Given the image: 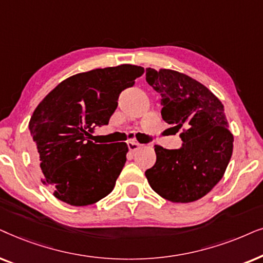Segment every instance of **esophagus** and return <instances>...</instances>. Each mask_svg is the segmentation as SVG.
<instances>
[{
    "label": "esophagus",
    "instance_id": "esophagus-1",
    "mask_svg": "<svg viewBox=\"0 0 263 263\" xmlns=\"http://www.w3.org/2000/svg\"><path fill=\"white\" fill-rule=\"evenodd\" d=\"M141 146H142V144H139L138 142H135V141L128 142V149L131 153H135L136 150H138Z\"/></svg>",
    "mask_w": 263,
    "mask_h": 263
}]
</instances>
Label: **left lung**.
Instances as JSON below:
<instances>
[{
    "instance_id": "1",
    "label": "left lung",
    "mask_w": 263,
    "mask_h": 263,
    "mask_svg": "<svg viewBox=\"0 0 263 263\" xmlns=\"http://www.w3.org/2000/svg\"><path fill=\"white\" fill-rule=\"evenodd\" d=\"M146 82L162 100V119L181 131L180 149L155 145L156 162L145 177L157 195L174 203L205 196L221 180L233 152V135L218 97L173 69L146 68Z\"/></svg>"
}]
</instances>
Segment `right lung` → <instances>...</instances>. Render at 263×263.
<instances>
[{
  "instance_id": "obj_1",
  "label": "right lung",
  "mask_w": 263,
  "mask_h": 263,
  "mask_svg": "<svg viewBox=\"0 0 263 263\" xmlns=\"http://www.w3.org/2000/svg\"><path fill=\"white\" fill-rule=\"evenodd\" d=\"M144 68L135 65L96 68L62 80L34 109L29 122L42 181L74 207L109 195L126 162L125 142L96 144L89 136L107 125L122 90Z\"/></svg>"
}]
</instances>
